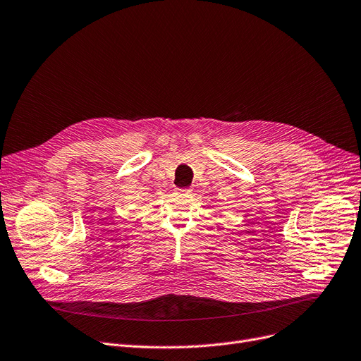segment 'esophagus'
<instances>
[{"instance_id": "obj_1", "label": "esophagus", "mask_w": 361, "mask_h": 361, "mask_svg": "<svg viewBox=\"0 0 361 361\" xmlns=\"http://www.w3.org/2000/svg\"><path fill=\"white\" fill-rule=\"evenodd\" d=\"M178 192H183V193H188V192H190V188H188V187H185V188H178Z\"/></svg>"}]
</instances>
